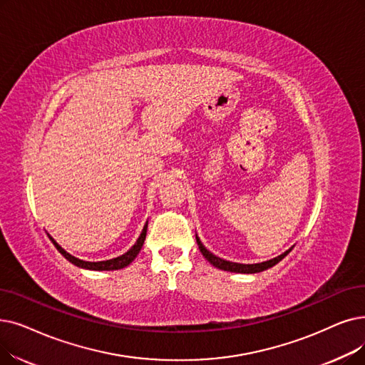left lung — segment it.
<instances>
[{
	"mask_svg": "<svg viewBox=\"0 0 365 365\" xmlns=\"http://www.w3.org/2000/svg\"><path fill=\"white\" fill-rule=\"evenodd\" d=\"M195 239H197V245H198L200 252L202 253V257L207 259L213 267L219 268V270H225V272H231V273H243V274H253V273H259V272L268 270V268H272L273 265L280 262L294 247L292 246L287 252H283L282 255H279V257H276L273 259L264 261V262H258V264H240V262H231V261H227V259H222V258L213 255L210 250H207V249L204 247V245L201 243L200 237L197 234H195Z\"/></svg>",
	"mask_w": 365,
	"mask_h": 365,
	"instance_id": "obj_1",
	"label": "left lung"
}]
</instances>
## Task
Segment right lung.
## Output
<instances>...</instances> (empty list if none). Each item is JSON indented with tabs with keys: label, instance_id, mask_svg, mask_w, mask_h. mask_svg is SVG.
<instances>
[{
	"label": "right lung",
	"instance_id": "right-lung-1",
	"mask_svg": "<svg viewBox=\"0 0 365 365\" xmlns=\"http://www.w3.org/2000/svg\"><path fill=\"white\" fill-rule=\"evenodd\" d=\"M146 231H148V222L145 224L143 231H141V234H140V237L137 239L135 245H134L128 252H125L123 255H120V257H118V258L107 259V261H98V262H89V261L78 259V258L70 255V253H68L66 249H62V247L52 239V237H51L49 234H47V235H49V239L52 240V243L55 245V247L58 249V252L61 253V255L64 257L66 259H68L71 264H74V265H77V267H81V268H86V270L110 272V270H120V268L128 267V265L135 259V257L138 255V252L141 250V247H143V243H145V240H146Z\"/></svg>",
	"mask_w": 365,
	"mask_h": 365
}]
</instances>
